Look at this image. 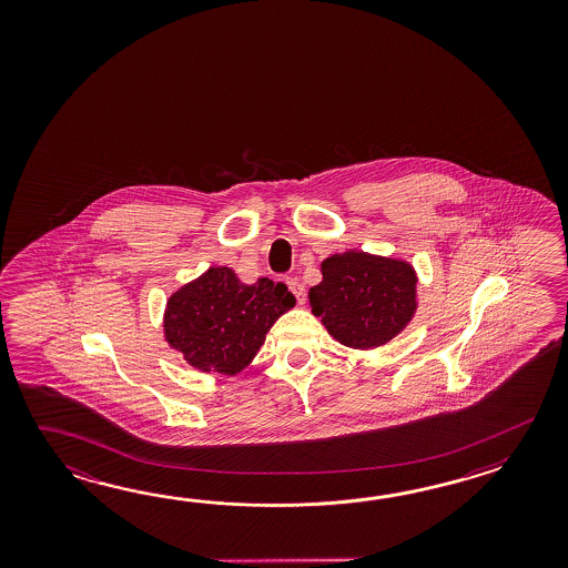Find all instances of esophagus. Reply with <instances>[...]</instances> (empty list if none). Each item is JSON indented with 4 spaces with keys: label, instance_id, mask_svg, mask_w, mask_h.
<instances>
[{
    "label": "esophagus",
    "instance_id": "obj_1",
    "mask_svg": "<svg viewBox=\"0 0 568 568\" xmlns=\"http://www.w3.org/2000/svg\"><path fill=\"white\" fill-rule=\"evenodd\" d=\"M286 284H288L290 292L296 296V301L304 304V301H306V290H304L301 282H298V280L290 278Z\"/></svg>",
    "mask_w": 568,
    "mask_h": 568
}]
</instances>
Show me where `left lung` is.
<instances>
[{
    "label": "left lung",
    "instance_id": "obj_1",
    "mask_svg": "<svg viewBox=\"0 0 568 568\" xmlns=\"http://www.w3.org/2000/svg\"><path fill=\"white\" fill-rule=\"evenodd\" d=\"M323 280L308 290L314 316L351 349H377L398 337L418 311V274L394 255L347 250L321 264Z\"/></svg>",
    "mask_w": 568,
    "mask_h": 568
}]
</instances>
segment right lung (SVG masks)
<instances>
[{
	"mask_svg": "<svg viewBox=\"0 0 568 568\" xmlns=\"http://www.w3.org/2000/svg\"><path fill=\"white\" fill-rule=\"evenodd\" d=\"M294 304L282 282L245 284L231 267L211 266L170 294L162 316L164 341L203 374L237 375Z\"/></svg>",
	"mask_w": 568,
	"mask_h": 568,
	"instance_id": "1",
	"label": "right lung"
}]
</instances>
